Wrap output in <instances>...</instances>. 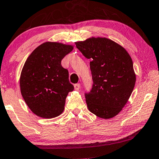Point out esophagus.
Here are the masks:
<instances>
[{
  "label": "esophagus",
  "mask_w": 159,
  "mask_h": 159,
  "mask_svg": "<svg viewBox=\"0 0 159 159\" xmlns=\"http://www.w3.org/2000/svg\"><path fill=\"white\" fill-rule=\"evenodd\" d=\"M74 88H75V90L79 91V89H80V84H75V85H74Z\"/></svg>",
  "instance_id": "esophagus-1"
}]
</instances>
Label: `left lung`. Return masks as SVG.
I'll use <instances>...</instances> for the list:
<instances>
[{"mask_svg":"<svg viewBox=\"0 0 159 159\" xmlns=\"http://www.w3.org/2000/svg\"><path fill=\"white\" fill-rule=\"evenodd\" d=\"M75 45L91 59L93 86L85 93L89 110L103 119L114 117L126 104L135 86L131 57L123 47L105 37H91Z\"/></svg>","mask_w":159,"mask_h":159,"instance_id":"obj_1","label":"left lung"}]
</instances>
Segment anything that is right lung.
Returning <instances> with one entry per match:
<instances>
[{"label":"right lung","instance_id":"right-lung-1","mask_svg":"<svg viewBox=\"0 0 159 159\" xmlns=\"http://www.w3.org/2000/svg\"><path fill=\"white\" fill-rule=\"evenodd\" d=\"M73 49L69 44L47 42L26 59L20 76V89L26 104L36 115L50 119L63 111L67 96L74 86L61 60Z\"/></svg>","mask_w":159,"mask_h":159}]
</instances>
